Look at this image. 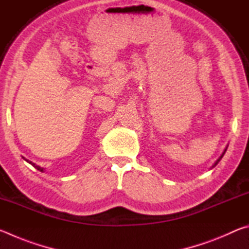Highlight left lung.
Returning <instances> with one entry per match:
<instances>
[{
    "label": "left lung",
    "mask_w": 249,
    "mask_h": 249,
    "mask_svg": "<svg viewBox=\"0 0 249 249\" xmlns=\"http://www.w3.org/2000/svg\"><path fill=\"white\" fill-rule=\"evenodd\" d=\"M225 151H226V149H225V150H224V153H223V154H222V156H221V157H220V158H218V159H217V161H216V162H215V163H214V166H216V165H217V162H218V161H220V160H221V159H222V157H223V156H224V154H225ZM214 166H213V167H214Z\"/></svg>",
    "instance_id": "1"
}]
</instances>
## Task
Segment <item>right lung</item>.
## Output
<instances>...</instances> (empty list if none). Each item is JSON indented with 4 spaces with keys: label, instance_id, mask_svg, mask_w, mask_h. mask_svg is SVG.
Wrapping results in <instances>:
<instances>
[{
    "label": "right lung",
    "instance_id": "add662e5",
    "mask_svg": "<svg viewBox=\"0 0 249 249\" xmlns=\"http://www.w3.org/2000/svg\"><path fill=\"white\" fill-rule=\"evenodd\" d=\"M32 163V162H31ZM32 165L34 166V167H35V168H37V170H39V171H44V168H40V167H38V166H35V165H34V163H32Z\"/></svg>",
    "mask_w": 249,
    "mask_h": 249
}]
</instances>
